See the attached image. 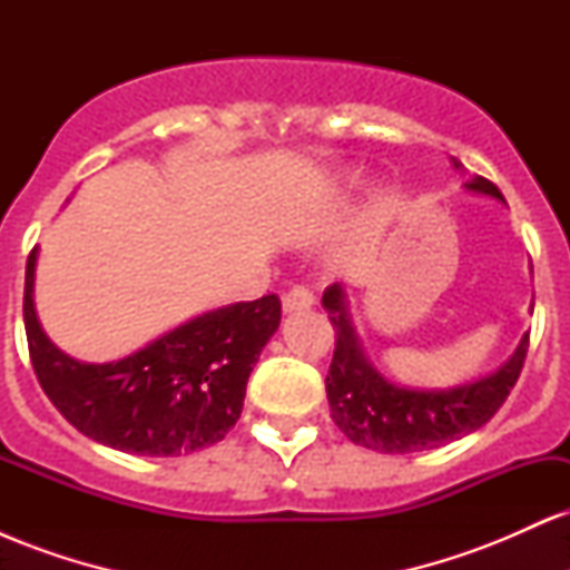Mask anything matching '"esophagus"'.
Masks as SVG:
<instances>
[{"mask_svg": "<svg viewBox=\"0 0 570 570\" xmlns=\"http://www.w3.org/2000/svg\"><path fill=\"white\" fill-rule=\"evenodd\" d=\"M284 311L292 313V311H305V307L313 305V292L307 289V286H292L289 292L284 294Z\"/></svg>", "mask_w": 570, "mask_h": 570, "instance_id": "obj_1", "label": "esophagus"}]
</instances>
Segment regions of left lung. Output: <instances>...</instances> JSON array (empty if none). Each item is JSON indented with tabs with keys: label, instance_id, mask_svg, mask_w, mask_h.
Instances as JSON below:
<instances>
[{
	"label": "left lung",
	"instance_id": "obj_1",
	"mask_svg": "<svg viewBox=\"0 0 570 570\" xmlns=\"http://www.w3.org/2000/svg\"><path fill=\"white\" fill-rule=\"evenodd\" d=\"M453 166L461 168V163L453 158ZM463 187L503 200L501 189L482 176H474ZM322 303L335 326V356L326 375L332 421L353 444L377 450V453H421V450L442 448L485 426L507 402L525 364L528 335L520 340L514 356L482 381L444 391L402 389L383 377L364 356L351 326L343 286H326Z\"/></svg>",
	"mask_w": 570,
	"mask_h": 570
}]
</instances>
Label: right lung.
I'll return each mask as SVG.
<instances>
[{"label": "right lung", "mask_w": 570, "mask_h": 570, "mask_svg": "<svg viewBox=\"0 0 570 570\" xmlns=\"http://www.w3.org/2000/svg\"><path fill=\"white\" fill-rule=\"evenodd\" d=\"M35 265L31 248L23 286L31 367L71 426L107 448L155 458L225 440L244 410L259 351L278 330V294L203 313L120 362L85 364L58 351L39 326Z\"/></svg>", "instance_id": "add662e5"}]
</instances>
